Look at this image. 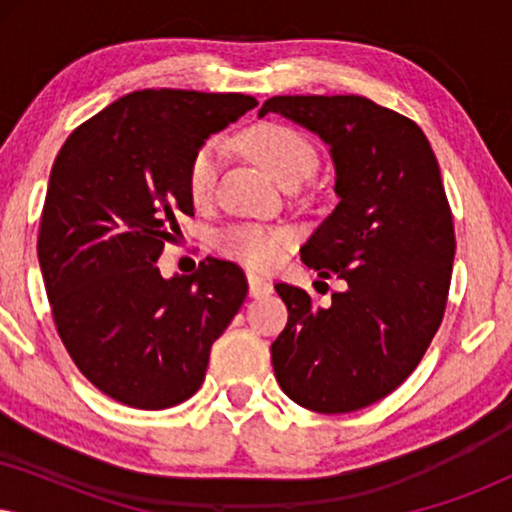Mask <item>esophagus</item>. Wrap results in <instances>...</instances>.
Here are the masks:
<instances>
[{"mask_svg":"<svg viewBox=\"0 0 512 512\" xmlns=\"http://www.w3.org/2000/svg\"><path fill=\"white\" fill-rule=\"evenodd\" d=\"M247 282H249V296L251 298H263V296H268V293H272V284L268 282V279H263L258 275H249Z\"/></svg>","mask_w":512,"mask_h":512,"instance_id":"obj_1","label":"esophagus"}]
</instances>
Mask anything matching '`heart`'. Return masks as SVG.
<instances>
[{
    "label": "heart",
    "mask_w": 512,
    "mask_h": 512,
    "mask_svg": "<svg viewBox=\"0 0 512 512\" xmlns=\"http://www.w3.org/2000/svg\"><path fill=\"white\" fill-rule=\"evenodd\" d=\"M240 146L279 184L307 179L319 160L317 149L303 132L277 121L251 125L242 132ZM219 158L221 149L216 142L202 144L193 153L188 165V193L195 202H205L212 195ZM293 244H296V233L291 228L263 226V223H235L216 235V249L251 270L275 268L284 258V251Z\"/></svg>",
    "instance_id": "obj_1"
}]
</instances>
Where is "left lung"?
I'll return each mask as SVG.
<instances>
[{
  "label": "left lung",
  "instance_id": "obj_1",
  "mask_svg": "<svg viewBox=\"0 0 512 512\" xmlns=\"http://www.w3.org/2000/svg\"><path fill=\"white\" fill-rule=\"evenodd\" d=\"M282 114L331 149L338 205L300 254L347 289L314 307L277 284L289 321L272 342L279 387L307 410L340 415L405 382L443 321L454 261L452 212L419 125L361 95H277Z\"/></svg>",
  "mask_w": 512,
  "mask_h": 512
}]
</instances>
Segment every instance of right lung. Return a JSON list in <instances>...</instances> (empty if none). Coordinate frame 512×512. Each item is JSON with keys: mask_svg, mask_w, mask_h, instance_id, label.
<instances>
[{"mask_svg": "<svg viewBox=\"0 0 512 512\" xmlns=\"http://www.w3.org/2000/svg\"><path fill=\"white\" fill-rule=\"evenodd\" d=\"M256 104L242 93L135 90L79 125L55 158L41 275L62 345L118 403L165 410L191 398L247 298L235 263L205 258L193 275L165 279L156 261L179 216H193V153Z\"/></svg>", "mask_w": 512, "mask_h": 512, "instance_id": "right-lung-1", "label": "right lung"}]
</instances>
